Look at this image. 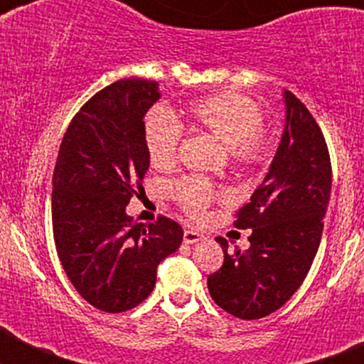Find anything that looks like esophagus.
I'll return each mask as SVG.
<instances>
[{
  "label": "esophagus",
  "instance_id": "obj_1",
  "mask_svg": "<svg viewBox=\"0 0 364 364\" xmlns=\"http://www.w3.org/2000/svg\"><path fill=\"white\" fill-rule=\"evenodd\" d=\"M202 239H204V235L198 233V231H195V230L184 231V242L186 244H197V242H200Z\"/></svg>",
  "mask_w": 364,
  "mask_h": 364
}]
</instances>
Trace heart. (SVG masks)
Masks as SVG:
<instances>
[{
  "label": "heart",
  "mask_w": 364,
  "mask_h": 364,
  "mask_svg": "<svg viewBox=\"0 0 364 364\" xmlns=\"http://www.w3.org/2000/svg\"><path fill=\"white\" fill-rule=\"evenodd\" d=\"M193 125L226 146L231 160L240 166H255L266 159V136L260 129L262 112L253 100L239 92H220L198 100L189 107ZM182 140V125L167 107H153L144 120V144L154 167L173 166ZM173 195L191 217H200L215 198L210 182L180 180Z\"/></svg>",
  "instance_id": "1"
}]
</instances>
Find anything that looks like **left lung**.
Returning a JSON list of instances; mask_svg holds the SVG:
<instances>
[{
  "label": "left lung",
  "instance_id": "obj_1",
  "mask_svg": "<svg viewBox=\"0 0 364 364\" xmlns=\"http://www.w3.org/2000/svg\"><path fill=\"white\" fill-rule=\"evenodd\" d=\"M284 129L262 184L237 213L235 226L252 230L246 252L228 253L208 277L211 299L239 319H260L284 304L311 268L332 191V166L319 125L290 91Z\"/></svg>",
  "mask_w": 364,
  "mask_h": 364
}]
</instances>
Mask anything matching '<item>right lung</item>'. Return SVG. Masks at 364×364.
Returning <instances> with one entry per match:
<instances>
[{
  "mask_svg": "<svg viewBox=\"0 0 364 364\" xmlns=\"http://www.w3.org/2000/svg\"><path fill=\"white\" fill-rule=\"evenodd\" d=\"M159 100V83L149 80L102 89L73 118L54 166L58 257L76 291L107 314L146 301L156 268L184 237L171 218L144 226L125 213L149 169L144 118Z\"/></svg>",
  "mask_w": 364,
  "mask_h": 364,
  "instance_id": "obj_1",
  "label": "right lung"
}]
</instances>
